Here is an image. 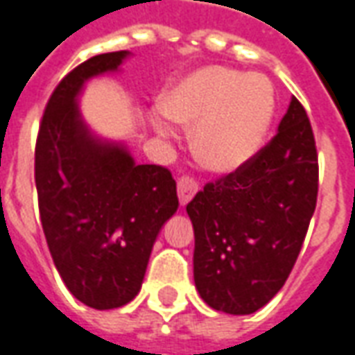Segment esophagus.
<instances>
[{
    "mask_svg": "<svg viewBox=\"0 0 355 355\" xmlns=\"http://www.w3.org/2000/svg\"><path fill=\"white\" fill-rule=\"evenodd\" d=\"M198 188H200L198 180H196L193 177H190V175H182V177L178 178L177 192H178V200H180V203H182V205H186V203H188V201L192 200L193 196H196Z\"/></svg>",
    "mask_w": 355,
    "mask_h": 355,
    "instance_id": "esophagus-1",
    "label": "esophagus"
}]
</instances>
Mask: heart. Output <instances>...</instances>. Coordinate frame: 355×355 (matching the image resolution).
Masks as SVG:
<instances>
[{
    "label": "heart",
    "instance_id": "1",
    "mask_svg": "<svg viewBox=\"0 0 355 355\" xmlns=\"http://www.w3.org/2000/svg\"><path fill=\"white\" fill-rule=\"evenodd\" d=\"M159 108L177 123L196 125L192 148L203 167L230 173L262 146L275 114V91L262 73L207 66L171 89Z\"/></svg>",
    "mask_w": 355,
    "mask_h": 355
}]
</instances>
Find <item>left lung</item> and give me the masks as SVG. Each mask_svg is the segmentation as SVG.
<instances>
[{"instance_id": "1", "label": "left lung", "mask_w": 355, "mask_h": 355, "mask_svg": "<svg viewBox=\"0 0 355 355\" xmlns=\"http://www.w3.org/2000/svg\"><path fill=\"white\" fill-rule=\"evenodd\" d=\"M318 186L312 125L293 96L274 139L186 205L196 236L193 282L211 308L245 315L274 298L302 249Z\"/></svg>"}]
</instances>
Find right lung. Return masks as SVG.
I'll return each mask as SVG.
<instances>
[{
    "mask_svg": "<svg viewBox=\"0 0 355 355\" xmlns=\"http://www.w3.org/2000/svg\"><path fill=\"white\" fill-rule=\"evenodd\" d=\"M127 51L89 58L60 80L35 140V188L43 234L62 282L96 310L137 297L163 223L178 209L163 165H137L127 150L94 140L76 96L91 76L116 70Z\"/></svg>",
    "mask_w": 355,
    "mask_h": 355,
    "instance_id": "1",
    "label": "right lung"
}]
</instances>
